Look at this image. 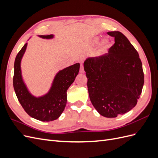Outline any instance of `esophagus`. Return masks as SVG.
I'll list each match as a JSON object with an SVG mask.
<instances>
[{"label": "esophagus", "mask_w": 158, "mask_h": 158, "mask_svg": "<svg viewBox=\"0 0 158 158\" xmlns=\"http://www.w3.org/2000/svg\"><path fill=\"white\" fill-rule=\"evenodd\" d=\"M80 73H84V66L82 64L80 65Z\"/></svg>", "instance_id": "esophagus-1"}]
</instances>
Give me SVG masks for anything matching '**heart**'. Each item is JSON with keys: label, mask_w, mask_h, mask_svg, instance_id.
I'll return each instance as SVG.
<instances>
[{"label": "heart", "mask_w": 158, "mask_h": 158, "mask_svg": "<svg viewBox=\"0 0 158 158\" xmlns=\"http://www.w3.org/2000/svg\"><path fill=\"white\" fill-rule=\"evenodd\" d=\"M99 41V37H95L94 38V40H92V45H95L98 44ZM109 45H110V41L108 39L103 40L101 42V44H99V46L98 47L97 51L95 52V55L98 56V55H102V53H103V52L109 48Z\"/></svg>", "instance_id": "1"}]
</instances>
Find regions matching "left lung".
<instances>
[{
	"label": "left lung",
	"instance_id": "8db88e82",
	"mask_svg": "<svg viewBox=\"0 0 158 158\" xmlns=\"http://www.w3.org/2000/svg\"><path fill=\"white\" fill-rule=\"evenodd\" d=\"M114 44L108 53L89 57L84 68L90 101L101 115L114 118L136 106L144 82L137 51L120 31H109Z\"/></svg>",
	"mask_w": 158,
	"mask_h": 158
}]
</instances>
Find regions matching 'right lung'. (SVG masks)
I'll return each instance as SVG.
<instances>
[{"instance_id":"add662e5","label":"right lung","mask_w":158,"mask_h":158,"mask_svg":"<svg viewBox=\"0 0 158 158\" xmlns=\"http://www.w3.org/2000/svg\"><path fill=\"white\" fill-rule=\"evenodd\" d=\"M43 39H52V34L39 35ZM27 43L19 51L14 61L13 85L21 106L29 115L41 121H52L58 118L66 107V92L78 75L80 63H76L57 73L52 85L46 94L40 97L33 95L23 82L21 71V60L26 50Z\"/></svg>"}]
</instances>
